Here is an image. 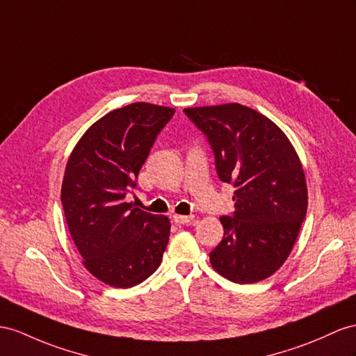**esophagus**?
Masks as SVG:
<instances>
[{
    "mask_svg": "<svg viewBox=\"0 0 356 356\" xmlns=\"http://www.w3.org/2000/svg\"><path fill=\"white\" fill-rule=\"evenodd\" d=\"M172 220H175V222L179 225H185L194 220V215H175L172 216Z\"/></svg>",
    "mask_w": 356,
    "mask_h": 356,
    "instance_id": "1",
    "label": "esophagus"
}]
</instances>
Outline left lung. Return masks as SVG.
<instances>
[{
    "instance_id": "1",
    "label": "left lung",
    "mask_w": 356,
    "mask_h": 356,
    "mask_svg": "<svg viewBox=\"0 0 356 356\" xmlns=\"http://www.w3.org/2000/svg\"><path fill=\"white\" fill-rule=\"evenodd\" d=\"M211 144L218 177L232 184L234 212L221 216L224 238L212 268L239 284L270 277L286 261L305 220L308 191L286 134L241 104L186 108Z\"/></svg>"
}]
</instances>
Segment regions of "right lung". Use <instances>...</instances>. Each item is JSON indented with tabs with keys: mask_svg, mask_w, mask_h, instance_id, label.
<instances>
[{
	"mask_svg": "<svg viewBox=\"0 0 356 356\" xmlns=\"http://www.w3.org/2000/svg\"><path fill=\"white\" fill-rule=\"evenodd\" d=\"M176 109L136 102L91 124L67 161L61 204L84 266L105 284L127 289L156 270L170 220L126 203L152 145Z\"/></svg>",
	"mask_w": 356,
	"mask_h": 356,
	"instance_id": "right-lung-1",
	"label": "right lung"
}]
</instances>
